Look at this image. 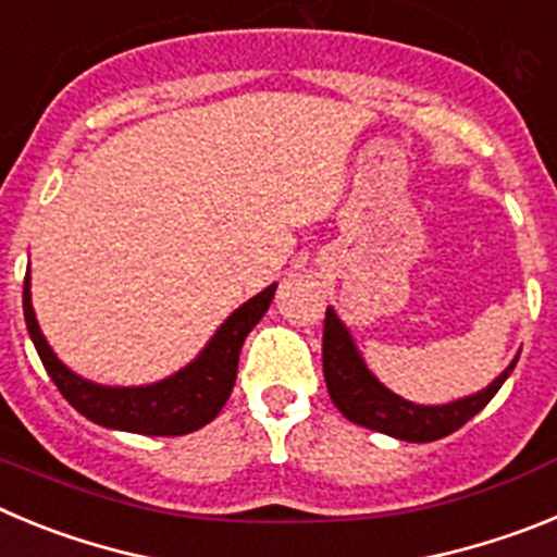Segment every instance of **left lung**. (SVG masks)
Wrapping results in <instances>:
<instances>
[{
    "instance_id": "obj_1",
    "label": "left lung",
    "mask_w": 557,
    "mask_h": 557,
    "mask_svg": "<svg viewBox=\"0 0 557 557\" xmlns=\"http://www.w3.org/2000/svg\"><path fill=\"white\" fill-rule=\"evenodd\" d=\"M519 357H513L505 371L491 382L488 387L462 396L449 405H416L398 393L387 391L371 371L366 359L359 354L348 326L337 318L332 307L326 309L323 323V376H326L329 396L348 421L368 426L382 435L410 441V444H430L460 430L466 421L476 416L482 407L496 396L505 379L516 368Z\"/></svg>"
}]
</instances>
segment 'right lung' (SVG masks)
I'll list each match as a JSON object with an SVG mask.
<instances>
[{
  "label": "right lung",
  "instance_id": "right-lung-1",
  "mask_svg": "<svg viewBox=\"0 0 557 557\" xmlns=\"http://www.w3.org/2000/svg\"><path fill=\"white\" fill-rule=\"evenodd\" d=\"M275 287L278 284H270L243 307L234 309L189 366H184L172 376L152 382V385H97L91 379H83L81 373L63 366L36 321L33 295H29V273L24 275V321H27L33 346L58 391L88 421L108 426V430L136 432V435H186V432H195L214 421L225 407L231 391H234L236 362H239L245 337L270 309Z\"/></svg>",
  "mask_w": 557,
  "mask_h": 557
}]
</instances>
